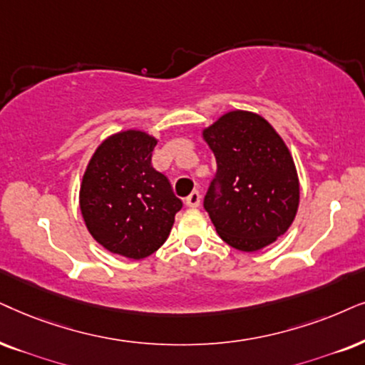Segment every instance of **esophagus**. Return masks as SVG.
I'll return each mask as SVG.
<instances>
[{
	"label": "esophagus",
	"mask_w": 365,
	"mask_h": 365,
	"mask_svg": "<svg viewBox=\"0 0 365 365\" xmlns=\"http://www.w3.org/2000/svg\"><path fill=\"white\" fill-rule=\"evenodd\" d=\"M200 198H202L200 193H198L197 190H193L190 195L185 198V202H187L188 207H193V209H195V207L200 205Z\"/></svg>",
	"instance_id": "obj_1"
}]
</instances>
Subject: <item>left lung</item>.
Listing matches in <instances>:
<instances>
[{
  "label": "left lung",
  "mask_w": 365,
  "mask_h": 365,
  "mask_svg": "<svg viewBox=\"0 0 365 365\" xmlns=\"http://www.w3.org/2000/svg\"><path fill=\"white\" fill-rule=\"evenodd\" d=\"M215 178L204 198L220 239L244 252L273 244L299 204L297 167L274 128L249 110H230L204 129Z\"/></svg>",
  "instance_id": "8db88e82"
}]
</instances>
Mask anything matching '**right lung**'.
I'll return each instance as SVG.
<instances>
[{"instance_id": "obj_1", "label": "right lung", "mask_w": 365, "mask_h": 365, "mask_svg": "<svg viewBox=\"0 0 365 365\" xmlns=\"http://www.w3.org/2000/svg\"><path fill=\"white\" fill-rule=\"evenodd\" d=\"M156 138L128 129L104 140L81 183L91 236L114 255L143 259L163 246L182 209L168 178L151 165Z\"/></svg>"}]
</instances>
